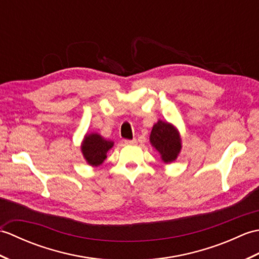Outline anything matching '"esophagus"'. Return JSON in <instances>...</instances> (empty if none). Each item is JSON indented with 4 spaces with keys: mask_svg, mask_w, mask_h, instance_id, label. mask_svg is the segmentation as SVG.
I'll use <instances>...</instances> for the list:
<instances>
[{
    "mask_svg": "<svg viewBox=\"0 0 259 259\" xmlns=\"http://www.w3.org/2000/svg\"><path fill=\"white\" fill-rule=\"evenodd\" d=\"M137 144V140L133 139V140H124V145H136Z\"/></svg>",
    "mask_w": 259,
    "mask_h": 259,
    "instance_id": "obj_1",
    "label": "esophagus"
}]
</instances>
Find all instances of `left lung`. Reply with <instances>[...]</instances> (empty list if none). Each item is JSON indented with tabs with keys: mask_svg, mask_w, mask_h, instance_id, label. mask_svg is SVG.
<instances>
[{
	"mask_svg": "<svg viewBox=\"0 0 259 259\" xmlns=\"http://www.w3.org/2000/svg\"><path fill=\"white\" fill-rule=\"evenodd\" d=\"M150 141L152 146L160 152L164 162L174 161L181 149V141L177 130L170 123L161 120L153 125Z\"/></svg>",
	"mask_w": 259,
	"mask_h": 259,
	"instance_id": "8db88e82",
	"label": "left lung"
}]
</instances>
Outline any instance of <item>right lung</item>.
<instances>
[{"mask_svg": "<svg viewBox=\"0 0 259 259\" xmlns=\"http://www.w3.org/2000/svg\"><path fill=\"white\" fill-rule=\"evenodd\" d=\"M113 146V142L104 140L97 134L88 135L81 149L85 160L92 166H99L106 159L107 151Z\"/></svg>", "mask_w": 259, "mask_h": 259, "instance_id": "obj_1", "label": "right lung"}]
</instances>
